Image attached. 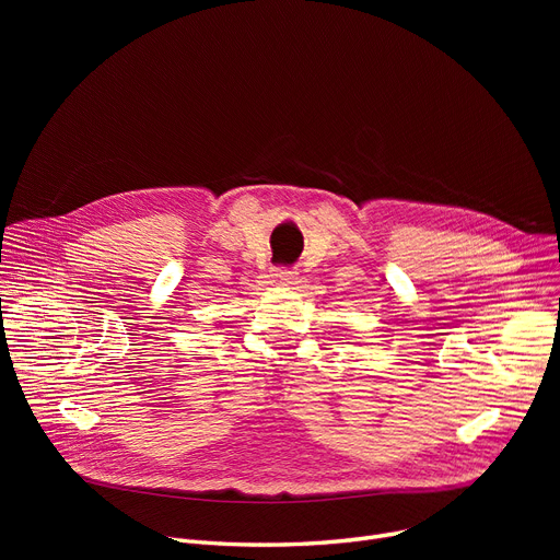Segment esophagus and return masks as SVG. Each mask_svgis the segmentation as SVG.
<instances>
[{
  "mask_svg": "<svg viewBox=\"0 0 560 560\" xmlns=\"http://www.w3.org/2000/svg\"><path fill=\"white\" fill-rule=\"evenodd\" d=\"M298 270L295 268H277V279L281 281V283H285V285H292V283H295L298 281Z\"/></svg>",
  "mask_w": 560,
  "mask_h": 560,
  "instance_id": "obj_1",
  "label": "esophagus"
}]
</instances>
